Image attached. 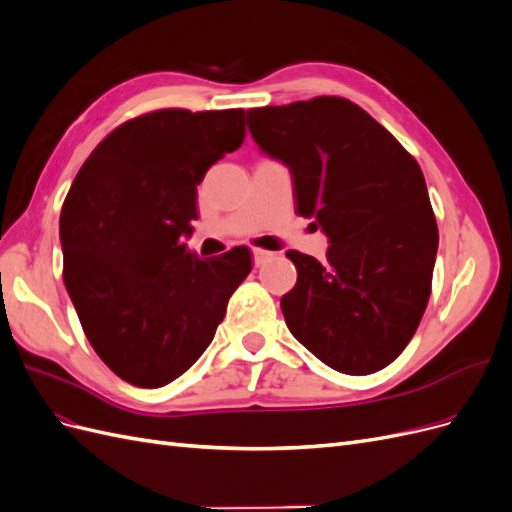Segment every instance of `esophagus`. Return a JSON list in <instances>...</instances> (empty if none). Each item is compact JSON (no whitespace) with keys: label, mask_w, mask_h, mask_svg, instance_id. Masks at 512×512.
Listing matches in <instances>:
<instances>
[{"label":"esophagus","mask_w":512,"mask_h":512,"mask_svg":"<svg viewBox=\"0 0 512 512\" xmlns=\"http://www.w3.org/2000/svg\"><path fill=\"white\" fill-rule=\"evenodd\" d=\"M275 256H277V254L271 252V250H260V247H256V250H254V265H256V267L265 265V262H269V260L275 258Z\"/></svg>","instance_id":"34e87169"}]
</instances>
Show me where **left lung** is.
I'll use <instances>...</instances> for the list:
<instances>
[{"label":"left lung","mask_w":512,"mask_h":512,"mask_svg":"<svg viewBox=\"0 0 512 512\" xmlns=\"http://www.w3.org/2000/svg\"><path fill=\"white\" fill-rule=\"evenodd\" d=\"M267 156L290 168L297 211L329 237L327 260L290 250L297 284L282 297L290 333L342 374L393 363L431 294L438 224L421 166L346 98L247 111Z\"/></svg>","instance_id":"8db88e82"}]
</instances>
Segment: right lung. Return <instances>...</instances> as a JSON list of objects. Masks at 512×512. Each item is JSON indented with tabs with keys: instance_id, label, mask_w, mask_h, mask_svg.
I'll list each match as a JSON object with an SVG mask.
<instances>
[{
	"instance_id": "1",
	"label": "right lung",
	"mask_w": 512,
	"mask_h": 512,
	"mask_svg": "<svg viewBox=\"0 0 512 512\" xmlns=\"http://www.w3.org/2000/svg\"><path fill=\"white\" fill-rule=\"evenodd\" d=\"M243 138V108H162L121 123L76 175L59 218L64 284L121 380L158 389L188 371L252 271L245 245L200 260L183 243L196 185Z\"/></svg>"
}]
</instances>
